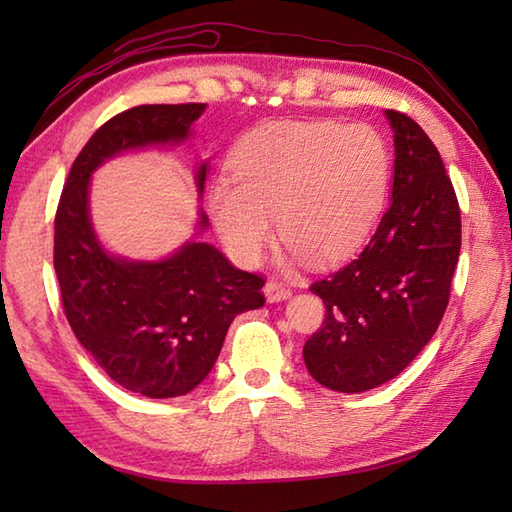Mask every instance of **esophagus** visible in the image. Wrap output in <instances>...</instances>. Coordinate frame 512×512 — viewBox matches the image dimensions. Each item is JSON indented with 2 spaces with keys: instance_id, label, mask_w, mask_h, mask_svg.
<instances>
[{
  "instance_id": "1",
  "label": "esophagus",
  "mask_w": 512,
  "mask_h": 512,
  "mask_svg": "<svg viewBox=\"0 0 512 512\" xmlns=\"http://www.w3.org/2000/svg\"><path fill=\"white\" fill-rule=\"evenodd\" d=\"M264 292H266V299L268 301H284V299H288L292 295L290 286L281 284V281H277V279H270L268 284L264 286Z\"/></svg>"
}]
</instances>
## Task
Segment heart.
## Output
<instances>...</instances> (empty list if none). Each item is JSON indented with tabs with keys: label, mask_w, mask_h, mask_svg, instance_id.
Masks as SVG:
<instances>
[{
	"label": "heart",
	"mask_w": 512,
	"mask_h": 512,
	"mask_svg": "<svg viewBox=\"0 0 512 512\" xmlns=\"http://www.w3.org/2000/svg\"><path fill=\"white\" fill-rule=\"evenodd\" d=\"M389 149L374 127L336 121L268 123L233 151L231 179L211 187L209 206L228 253L257 266L277 233L314 264L350 253L383 204Z\"/></svg>",
	"instance_id": "b5f03b06"
}]
</instances>
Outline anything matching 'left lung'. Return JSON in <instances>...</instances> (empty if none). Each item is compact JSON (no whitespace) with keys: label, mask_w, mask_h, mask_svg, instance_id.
<instances>
[{"label":"left lung","mask_w":512,"mask_h":512,"mask_svg":"<svg viewBox=\"0 0 512 512\" xmlns=\"http://www.w3.org/2000/svg\"><path fill=\"white\" fill-rule=\"evenodd\" d=\"M387 118L396 145L389 209L352 262L310 286L325 321L303 361L343 394L387 383L420 354L449 306L460 257V204L436 145L407 114Z\"/></svg>","instance_id":"1"}]
</instances>
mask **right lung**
<instances>
[{"instance_id": "add662e5", "label": "right lung", "mask_w": 512, "mask_h": 512, "mask_svg": "<svg viewBox=\"0 0 512 512\" xmlns=\"http://www.w3.org/2000/svg\"><path fill=\"white\" fill-rule=\"evenodd\" d=\"M204 103L138 105L112 116L85 143L54 215V270L65 319L103 372L147 398L184 396L220 356L237 314L262 308V275L237 270L220 250L193 242L156 264L125 262L96 242L88 184L123 149L180 143ZM206 165L198 171L204 189ZM202 215V226H206Z\"/></svg>"}]
</instances>
